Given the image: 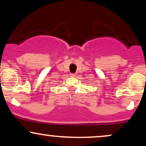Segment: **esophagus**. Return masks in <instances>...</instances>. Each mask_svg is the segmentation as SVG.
I'll use <instances>...</instances> for the list:
<instances>
[{
    "label": "esophagus",
    "mask_w": 146,
    "mask_h": 146,
    "mask_svg": "<svg viewBox=\"0 0 146 146\" xmlns=\"http://www.w3.org/2000/svg\"><path fill=\"white\" fill-rule=\"evenodd\" d=\"M70 75H71V77H75L76 76V74H75V73H71Z\"/></svg>",
    "instance_id": "esophagus-1"
}]
</instances>
